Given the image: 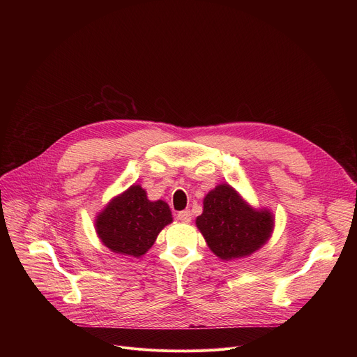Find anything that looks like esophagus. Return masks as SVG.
<instances>
[{"label": "esophagus", "instance_id": "1", "mask_svg": "<svg viewBox=\"0 0 357 357\" xmlns=\"http://www.w3.org/2000/svg\"><path fill=\"white\" fill-rule=\"evenodd\" d=\"M178 219L182 222V223H189L192 220V213L190 211H182L178 213Z\"/></svg>", "mask_w": 357, "mask_h": 357}]
</instances>
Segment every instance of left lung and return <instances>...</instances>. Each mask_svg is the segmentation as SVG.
Masks as SVG:
<instances>
[{"label":"left lung","instance_id":"8db88e82","mask_svg":"<svg viewBox=\"0 0 357 357\" xmlns=\"http://www.w3.org/2000/svg\"><path fill=\"white\" fill-rule=\"evenodd\" d=\"M275 218L270 209H256L229 183H220L203 199L196 227L213 254L225 261L244 259L273 236Z\"/></svg>","mask_w":357,"mask_h":357}]
</instances>
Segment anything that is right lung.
<instances>
[{"instance_id":"1","label":"right lung","mask_w":357,"mask_h":357,"mask_svg":"<svg viewBox=\"0 0 357 357\" xmlns=\"http://www.w3.org/2000/svg\"><path fill=\"white\" fill-rule=\"evenodd\" d=\"M172 220L167 202H151L145 189L134 183L97 213L94 227L101 243L113 252L138 259Z\"/></svg>"}]
</instances>
